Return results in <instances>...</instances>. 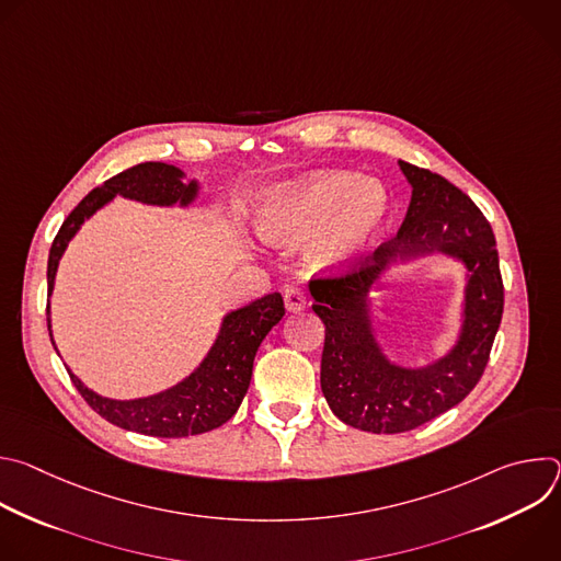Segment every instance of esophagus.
<instances>
[{
  "label": "esophagus",
  "mask_w": 561,
  "mask_h": 561,
  "mask_svg": "<svg viewBox=\"0 0 561 561\" xmlns=\"http://www.w3.org/2000/svg\"><path fill=\"white\" fill-rule=\"evenodd\" d=\"M284 304H286V310L297 312V310L306 308L308 295H306V290H301V288H297V286H290V288L284 293Z\"/></svg>",
  "instance_id": "34e87169"
}]
</instances>
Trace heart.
Here are the masks:
<instances>
[{"label":"heart","mask_w":561,"mask_h":561,"mask_svg":"<svg viewBox=\"0 0 561 561\" xmlns=\"http://www.w3.org/2000/svg\"><path fill=\"white\" fill-rule=\"evenodd\" d=\"M388 210L379 184L353 173H319L275 195L260 221L268 242L290 244L310 239L332 224L314 249L317 262L335 264L351 257L377 232Z\"/></svg>","instance_id":"b5f03b06"}]
</instances>
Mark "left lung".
Segmentation results:
<instances>
[{
    "label": "left lung",
    "mask_w": 561,
    "mask_h": 561,
    "mask_svg": "<svg viewBox=\"0 0 561 561\" xmlns=\"http://www.w3.org/2000/svg\"><path fill=\"white\" fill-rule=\"evenodd\" d=\"M413 186L402 228L373 257L344 275L312 277V310L327 327L322 392L331 411L368 433H407L448 409L482 379L502 324L504 282L495 234L474 202L446 178L399 162ZM442 250L469 268L465 329L458 346L437 365L402 369L390 365L369 333L365 293L388 261Z\"/></svg>",
    "instance_id": "left-lung-1"
}]
</instances>
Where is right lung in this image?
<instances>
[{"label": "right lung", "instance_id": "add662e5", "mask_svg": "<svg viewBox=\"0 0 561 561\" xmlns=\"http://www.w3.org/2000/svg\"><path fill=\"white\" fill-rule=\"evenodd\" d=\"M197 193V184H184L182 171L162 162H144L106 180L79 202L64 219L53 239L48 255V295L55 284L59 257L77 228L115 195L144 204L171 206L188 204ZM284 299L279 293L264 295L253 304L237 308L224 317L215 346L199 368L178 386L144 399L117 402L89 390L68 368L70 381L84 397V402L106 422L150 437H188L208 433L226 424L242 404L253 375V359L268 331L284 317ZM50 331V319H48ZM53 342V337H50ZM55 344V342H53Z\"/></svg>", "mask_w": 561, "mask_h": 561}]
</instances>
